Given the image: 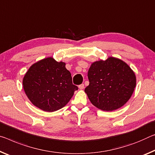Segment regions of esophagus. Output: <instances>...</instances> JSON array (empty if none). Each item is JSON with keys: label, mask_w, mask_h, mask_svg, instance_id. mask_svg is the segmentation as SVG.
<instances>
[{"label": "esophagus", "mask_w": 155, "mask_h": 155, "mask_svg": "<svg viewBox=\"0 0 155 155\" xmlns=\"http://www.w3.org/2000/svg\"><path fill=\"white\" fill-rule=\"evenodd\" d=\"M78 88H79V89H81V90L83 89V88H84V84H81V85H78Z\"/></svg>", "instance_id": "esophagus-1"}]
</instances>
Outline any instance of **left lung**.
Returning a JSON list of instances; mask_svg holds the SVG:
<instances>
[{
	"label": "left lung",
	"mask_w": 155,
	"mask_h": 155,
	"mask_svg": "<svg viewBox=\"0 0 155 155\" xmlns=\"http://www.w3.org/2000/svg\"><path fill=\"white\" fill-rule=\"evenodd\" d=\"M87 77L90 84L85 92L90 102L104 111H113L126 104L136 86L132 69L114 57L92 63Z\"/></svg>",
	"instance_id": "left-lung-1"
}]
</instances>
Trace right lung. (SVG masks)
I'll list each match as a JSON object with an SVG mask.
<instances>
[{"label":"right lung","instance_id":"add662e5","mask_svg":"<svg viewBox=\"0 0 155 155\" xmlns=\"http://www.w3.org/2000/svg\"><path fill=\"white\" fill-rule=\"evenodd\" d=\"M25 92L36 107L45 112H54L70 101L74 91L70 71L65 63L53 58H44L34 63L23 80Z\"/></svg>","mask_w":155,"mask_h":155}]
</instances>
